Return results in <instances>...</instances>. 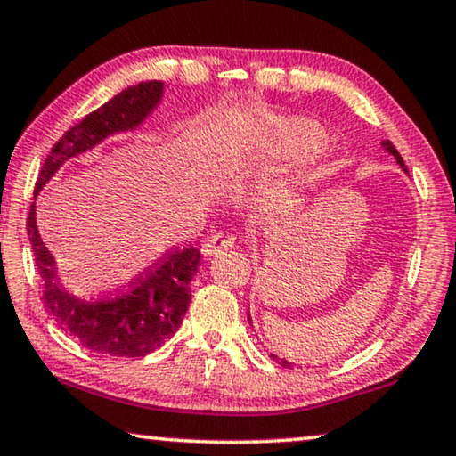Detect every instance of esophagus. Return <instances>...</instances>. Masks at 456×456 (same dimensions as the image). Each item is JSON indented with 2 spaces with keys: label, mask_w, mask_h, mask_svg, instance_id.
Listing matches in <instances>:
<instances>
[{
  "label": "esophagus",
  "mask_w": 456,
  "mask_h": 456,
  "mask_svg": "<svg viewBox=\"0 0 456 456\" xmlns=\"http://www.w3.org/2000/svg\"><path fill=\"white\" fill-rule=\"evenodd\" d=\"M233 241H235L233 237L227 235V233L213 235L207 243H204V254H207V256L219 254V252H223V249H227V248L233 246Z\"/></svg>",
  "instance_id": "obj_1"
}]
</instances>
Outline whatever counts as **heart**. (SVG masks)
Returning a JSON list of instances; mask_svg holds the SVG:
<instances>
[{
  "mask_svg": "<svg viewBox=\"0 0 456 456\" xmlns=\"http://www.w3.org/2000/svg\"><path fill=\"white\" fill-rule=\"evenodd\" d=\"M246 130V142L252 146L265 161L281 163L295 161V159L320 152L326 144V134L316 121L307 118H252L243 126ZM316 182V173L312 169H297L289 177L274 183L273 194L279 200H291L301 191Z\"/></svg>",
  "mask_w": 456,
  "mask_h": 456,
  "instance_id": "obj_1",
  "label": "heart"
}]
</instances>
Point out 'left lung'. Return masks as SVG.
Wrapping results in <instances>:
<instances>
[{"label": "left lung", "mask_w": 456, "mask_h": 456, "mask_svg": "<svg viewBox=\"0 0 456 456\" xmlns=\"http://www.w3.org/2000/svg\"><path fill=\"white\" fill-rule=\"evenodd\" d=\"M380 144H382V149L388 152V155H393V157H395V161L399 163L401 169L405 171V173H409V171H407V167H405V163H403L401 155H399V152H396V149H395V146H393V142H390V140H382ZM248 320H249V324H252V316H249V312H248ZM271 357H273V359H277V362H281V365H283V368H291V362H287V359H283V357L279 359V357L274 355V354H271Z\"/></svg>", "instance_id": "left-lung-1"}]
</instances>
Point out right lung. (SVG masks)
I'll list each match as a JSON object with an SVG mask.
<instances>
[{
    "label": "right lung",
    "mask_w": 456,
    "mask_h": 456,
    "mask_svg": "<svg viewBox=\"0 0 456 456\" xmlns=\"http://www.w3.org/2000/svg\"><path fill=\"white\" fill-rule=\"evenodd\" d=\"M163 102V82L144 80L115 94L63 134L45 159L35 198L69 159L94 151L107 138L136 132ZM27 233L43 281V299L57 324L85 349L115 357H144L175 335L188 312L190 283L200 265L194 246L173 249L140 274L127 289L109 297H82L63 283L53 254L37 227V202L27 221Z\"/></svg>",
    "instance_id": "right-lung-1"
}]
</instances>
